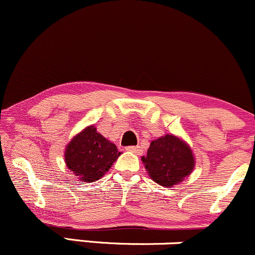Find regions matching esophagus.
I'll list each match as a JSON object with an SVG mask.
<instances>
[{
	"mask_svg": "<svg viewBox=\"0 0 255 255\" xmlns=\"http://www.w3.org/2000/svg\"><path fill=\"white\" fill-rule=\"evenodd\" d=\"M127 151L135 153V155H140V153H141V147L140 146H128L127 147Z\"/></svg>",
	"mask_w": 255,
	"mask_h": 255,
	"instance_id": "obj_1",
	"label": "esophagus"
}]
</instances>
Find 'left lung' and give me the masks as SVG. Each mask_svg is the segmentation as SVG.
<instances>
[{
    "instance_id": "1",
    "label": "left lung",
    "mask_w": 255,
    "mask_h": 255,
    "mask_svg": "<svg viewBox=\"0 0 255 255\" xmlns=\"http://www.w3.org/2000/svg\"><path fill=\"white\" fill-rule=\"evenodd\" d=\"M141 161L149 177L164 187L180 184L194 172L196 163L190 145L174 134H166L151 141Z\"/></svg>"
}]
</instances>
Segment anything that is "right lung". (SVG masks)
<instances>
[{
    "label": "right lung",
    "instance_id": "add662e5",
    "mask_svg": "<svg viewBox=\"0 0 255 255\" xmlns=\"http://www.w3.org/2000/svg\"><path fill=\"white\" fill-rule=\"evenodd\" d=\"M116 145L98 133L94 125L87 126L66 145V167L81 181L92 183L100 179L119 158Z\"/></svg>",
    "mask_w": 255,
    "mask_h": 255
}]
</instances>
